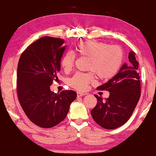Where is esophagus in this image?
<instances>
[{"label": "esophagus", "mask_w": 156, "mask_h": 156, "mask_svg": "<svg viewBox=\"0 0 156 156\" xmlns=\"http://www.w3.org/2000/svg\"><path fill=\"white\" fill-rule=\"evenodd\" d=\"M87 94V93H83V92H78L77 93V96L79 98V97H81V96H83V95H86Z\"/></svg>", "instance_id": "esophagus-1"}]
</instances>
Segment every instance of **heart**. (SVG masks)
<instances>
[{"label":"heart","instance_id":"heart-1","mask_svg":"<svg viewBox=\"0 0 156 156\" xmlns=\"http://www.w3.org/2000/svg\"><path fill=\"white\" fill-rule=\"evenodd\" d=\"M76 51L80 56L89 59L87 70L97 75L101 80H107L116 76L123 62V51L119 46L108 45L97 41L80 42ZM76 55L71 51L65 53L61 59V66L69 71L74 64ZM94 80L92 73H76L69 80V85L78 90H85Z\"/></svg>","mask_w":156,"mask_h":156}]
</instances>
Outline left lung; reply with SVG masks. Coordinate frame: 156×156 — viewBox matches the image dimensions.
Returning a JSON list of instances; mask_svg holds the SVG:
<instances>
[{
    "label": "left lung",
    "mask_w": 156,
    "mask_h": 156,
    "mask_svg": "<svg viewBox=\"0 0 156 156\" xmlns=\"http://www.w3.org/2000/svg\"><path fill=\"white\" fill-rule=\"evenodd\" d=\"M128 63H125L116 76L97 89L108 91L106 99L94 95L96 106L91 111L94 120L105 129H115L129 119L141 94L140 76L136 54L129 52Z\"/></svg>",
    "instance_id": "8db88e82"
}]
</instances>
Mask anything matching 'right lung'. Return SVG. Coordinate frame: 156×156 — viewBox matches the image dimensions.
<instances>
[{
    "mask_svg": "<svg viewBox=\"0 0 156 156\" xmlns=\"http://www.w3.org/2000/svg\"><path fill=\"white\" fill-rule=\"evenodd\" d=\"M64 43L62 39L41 37L23 51L17 65L19 102L28 119L41 128H52L63 121L77 97L75 91L54 93L50 89L58 79Z\"/></svg>",
    "mask_w": 156,
    "mask_h": 156,
    "instance_id": "add662e5",
    "label": "right lung"
}]
</instances>
